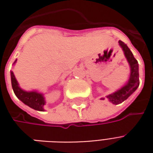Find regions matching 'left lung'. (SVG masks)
Here are the masks:
<instances>
[{
	"mask_svg": "<svg viewBox=\"0 0 153 153\" xmlns=\"http://www.w3.org/2000/svg\"><path fill=\"white\" fill-rule=\"evenodd\" d=\"M119 44L121 47L124 51L126 59L128 60L129 66H130V76L128 79V83L123 86L120 89L117 90L116 92L106 96V98L113 104H120L128 98L132 93L135 92V90L139 86V74H138V63L135 59L134 55L127 47V45L123 42L122 41H119ZM105 98H102L104 100Z\"/></svg>",
	"mask_w": 153,
	"mask_h": 153,
	"instance_id": "8db88e82",
	"label": "left lung"
}]
</instances>
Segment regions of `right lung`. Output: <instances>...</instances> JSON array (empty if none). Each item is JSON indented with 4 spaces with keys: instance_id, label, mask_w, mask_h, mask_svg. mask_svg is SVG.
<instances>
[{
    "instance_id": "right-lung-1",
    "label": "right lung",
    "mask_w": 153,
    "mask_h": 153,
    "mask_svg": "<svg viewBox=\"0 0 153 153\" xmlns=\"http://www.w3.org/2000/svg\"><path fill=\"white\" fill-rule=\"evenodd\" d=\"M15 62H16V60L15 61ZM10 76H11L12 88L19 99L25 103V105H27L33 109L43 111V106L46 103L43 95L42 93L35 92V91L26 92L25 90L21 89L19 86L18 82L12 71L10 72Z\"/></svg>"
}]
</instances>
